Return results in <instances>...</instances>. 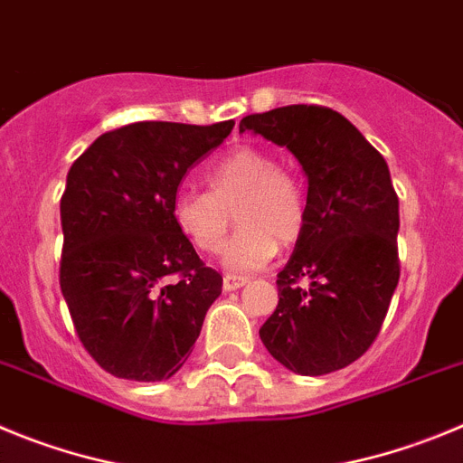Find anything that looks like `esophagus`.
Wrapping results in <instances>:
<instances>
[{"instance_id":"1","label":"esophagus","mask_w":463,"mask_h":463,"mask_svg":"<svg viewBox=\"0 0 463 463\" xmlns=\"http://www.w3.org/2000/svg\"><path fill=\"white\" fill-rule=\"evenodd\" d=\"M244 283H247V279H244V277L226 274V277H223V290H237V288H241Z\"/></svg>"}]
</instances>
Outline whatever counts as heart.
<instances>
[{
	"mask_svg": "<svg viewBox=\"0 0 463 463\" xmlns=\"http://www.w3.org/2000/svg\"><path fill=\"white\" fill-rule=\"evenodd\" d=\"M207 184L212 194H177L175 222L198 251L214 253L235 213L241 231L222 251V265L231 272H258L272 260L277 244L288 247L302 235V186L265 149L240 147L226 154L207 170Z\"/></svg>",
	"mask_w": 463,
	"mask_h": 463,
	"instance_id": "1",
	"label": "heart"
}]
</instances>
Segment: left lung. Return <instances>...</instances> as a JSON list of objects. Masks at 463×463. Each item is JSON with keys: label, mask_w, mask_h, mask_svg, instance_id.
Segmentation results:
<instances>
[{"label": "left lung", "mask_w": 463, "mask_h": 463, "mask_svg": "<svg viewBox=\"0 0 463 463\" xmlns=\"http://www.w3.org/2000/svg\"><path fill=\"white\" fill-rule=\"evenodd\" d=\"M240 131L288 149L309 184L304 231L277 277V311L260 341L299 376L339 372L376 339L399 283V198L390 168L330 108H274L241 119Z\"/></svg>", "instance_id": "obj_1"}]
</instances>
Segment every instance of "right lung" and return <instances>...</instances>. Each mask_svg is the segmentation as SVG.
Here are the masks:
<instances>
[{
  "instance_id": "obj_1",
  "label": "right lung",
  "mask_w": 463,
  "mask_h": 463,
  "mask_svg": "<svg viewBox=\"0 0 463 463\" xmlns=\"http://www.w3.org/2000/svg\"><path fill=\"white\" fill-rule=\"evenodd\" d=\"M232 127L128 124L99 136L66 175L61 295L82 345L112 376H175L222 295V274L203 265L173 205L186 170Z\"/></svg>"
}]
</instances>
